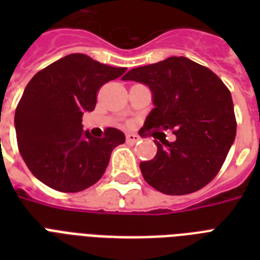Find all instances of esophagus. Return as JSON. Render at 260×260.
I'll list each match as a JSON object with an SVG mask.
<instances>
[{
	"mask_svg": "<svg viewBox=\"0 0 260 260\" xmlns=\"http://www.w3.org/2000/svg\"><path fill=\"white\" fill-rule=\"evenodd\" d=\"M140 140V136L135 134H128L126 135V142L128 143H138Z\"/></svg>",
	"mask_w": 260,
	"mask_h": 260,
	"instance_id": "34e87169",
	"label": "esophagus"
}]
</instances>
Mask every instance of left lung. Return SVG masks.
<instances>
[{
  "label": "left lung",
  "mask_w": 260,
  "mask_h": 260,
  "mask_svg": "<svg viewBox=\"0 0 260 260\" xmlns=\"http://www.w3.org/2000/svg\"><path fill=\"white\" fill-rule=\"evenodd\" d=\"M150 87L155 108L143 134L171 129L174 142L155 140L154 159L140 163L143 178L160 193L183 196L202 189L221 169L236 136L231 91L208 67L171 56L132 69L122 77ZM154 132L151 134L155 138Z\"/></svg>",
  "instance_id": "1"
}]
</instances>
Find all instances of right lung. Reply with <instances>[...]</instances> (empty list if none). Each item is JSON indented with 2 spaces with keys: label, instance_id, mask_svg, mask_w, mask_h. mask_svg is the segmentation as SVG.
I'll return each instance as SVG.
<instances>
[{
  "label": "right lung",
  "instance_id": "add662e5",
  "mask_svg": "<svg viewBox=\"0 0 260 260\" xmlns=\"http://www.w3.org/2000/svg\"><path fill=\"white\" fill-rule=\"evenodd\" d=\"M125 71L70 54L30 79L16 108L14 126L20 154L39 181L63 193L100 181L125 135L106 128L102 138H93L83 132L82 116L94 110L100 87Z\"/></svg>",
  "mask_w": 260,
  "mask_h": 260
}]
</instances>
